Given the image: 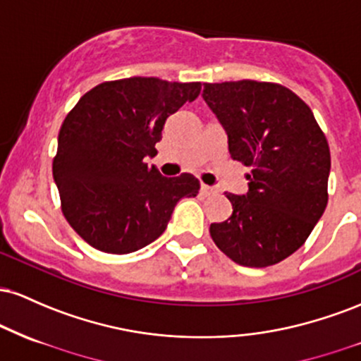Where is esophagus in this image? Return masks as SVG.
I'll return each mask as SVG.
<instances>
[{
  "label": "esophagus",
  "instance_id": "obj_1",
  "mask_svg": "<svg viewBox=\"0 0 361 361\" xmlns=\"http://www.w3.org/2000/svg\"><path fill=\"white\" fill-rule=\"evenodd\" d=\"M200 192L204 193V195H210V193H215V188H212V186H209V185H205V183H202L200 185Z\"/></svg>",
  "mask_w": 361,
  "mask_h": 361
}]
</instances>
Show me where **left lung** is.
Listing matches in <instances>:
<instances>
[{"label": "left lung", "mask_w": 361, "mask_h": 361, "mask_svg": "<svg viewBox=\"0 0 361 361\" xmlns=\"http://www.w3.org/2000/svg\"><path fill=\"white\" fill-rule=\"evenodd\" d=\"M207 105L227 134L229 154L251 166L246 195L227 193L233 215L210 235L234 263L264 268L295 252L327 205L329 146L312 110L276 82H205Z\"/></svg>", "instance_id": "left-lung-1"}]
</instances>
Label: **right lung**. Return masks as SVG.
I'll list each match as a JSON object with an SVG mask.
<instances>
[{
  "label": "right lung",
  "instance_id": "right-lung-1",
  "mask_svg": "<svg viewBox=\"0 0 361 361\" xmlns=\"http://www.w3.org/2000/svg\"><path fill=\"white\" fill-rule=\"evenodd\" d=\"M200 82L159 78L105 81L62 122L52 175L66 221L94 250L127 255L156 241L175 205L200 183L166 178L144 163L157 154L169 115L200 94Z\"/></svg>",
  "mask_w": 361,
  "mask_h": 361
}]
</instances>
